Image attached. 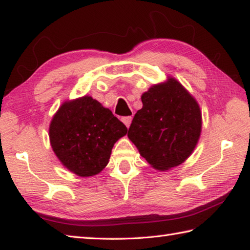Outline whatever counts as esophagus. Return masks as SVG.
Instances as JSON below:
<instances>
[{
    "label": "esophagus",
    "instance_id": "esophagus-1",
    "mask_svg": "<svg viewBox=\"0 0 250 250\" xmlns=\"http://www.w3.org/2000/svg\"><path fill=\"white\" fill-rule=\"evenodd\" d=\"M131 121H132V118L131 117H124L122 118V122L125 125L126 128H129L130 125H131Z\"/></svg>",
    "mask_w": 250,
    "mask_h": 250
}]
</instances>
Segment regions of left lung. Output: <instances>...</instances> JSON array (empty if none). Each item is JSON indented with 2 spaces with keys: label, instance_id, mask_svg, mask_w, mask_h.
<instances>
[{
  "label": "left lung",
  "instance_id": "left-lung-1",
  "mask_svg": "<svg viewBox=\"0 0 250 250\" xmlns=\"http://www.w3.org/2000/svg\"><path fill=\"white\" fill-rule=\"evenodd\" d=\"M128 138L153 168L168 170L187 160L200 138V107L178 81L168 78L142 96Z\"/></svg>",
  "mask_w": 250,
  "mask_h": 250
}]
</instances>
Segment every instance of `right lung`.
I'll return each instance as SVG.
<instances>
[{
  "mask_svg": "<svg viewBox=\"0 0 250 250\" xmlns=\"http://www.w3.org/2000/svg\"><path fill=\"white\" fill-rule=\"evenodd\" d=\"M128 129L90 96L65 102L49 128L54 154L70 171L81 177L97 175L107 166L111 149Z\"/></svg>",
  "mask_w": 250,
  "mask_h": 250,
  "instance_id": "right-lung-1",
  "label": "right lung"
}]
</instances>
